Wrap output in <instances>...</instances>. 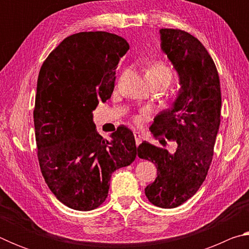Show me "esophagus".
Segmentation results:
<instances>
[{
	"label": "esophagus",
	"mask_w": 249,
	"mask_h": 249,
	"mask_svg": "<svg viewBox=\"0 0 249 249\" xmlns=\"http://www.w3.org/2000/svg\"><path fill=\"white\" fill-rule=\"evenodd\" d=\"M134 137H135V141H136V145L138 146L142 142V135L138 132H134Z\"/></svg>",
	"instance_id": "obj_1"
}]
</instances>
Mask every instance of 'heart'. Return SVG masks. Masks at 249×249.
<instances>
[{"mask_svg": "<svg viewBox=\"0 0 249 249\" xmlns=\"http://www.w3.org/2000/svg\"><path fill=\"white\" fill-rule=\"evenodd\" d=\"M146 78H154V79H160L163 80L168 83L171 82L172 80V71L167 65L163 62H155L154 65H151L148 69L146 70ZM141 117H136V122H140Z\"/></svg>", "mask_w": 249, "mask_h": 249, "instance_id": "obj_1", "label": "heart"}]
</instances>
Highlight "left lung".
<instances>
[{
  "mask_svg": "<svg viewBox=\"0 0 249 249\" xmlns=\"http://www.w3.org/2000/svg\"><path fill=\"white\" fill-rule=\"evenodd\" d=\"M160 47L179 75L180 89L170 108L154 119L155 137L176 142L174 153L144 142L138 146L142 159L157 167V178L145 188L156 206L174 209L196 195L212 161L221 123L220 78L213 59L201 41L180 29L161 28ZM166 144L165 138H159Z\"/></svg>",
  "mask_w": 249,
  "mask_h": 249,
  "instance_id": "obj_1",
  "label": "left lung"
}]
</instances>
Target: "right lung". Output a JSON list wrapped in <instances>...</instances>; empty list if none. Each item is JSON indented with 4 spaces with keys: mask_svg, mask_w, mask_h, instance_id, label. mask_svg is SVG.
Segmentation results:
<instances>
[{
    "mask_svg": "<svg viewBox=\"0 0 249 249\" xmlns=\"http://www.w3.org/2000/svg\"><path fill=\"white\" fill-rule=\"evenodd\" d=\"M129 45L107 32L67 37L41 66L34 109L41 174L70 209L94 210L107 199L115 170L137 155L135 137L120 126L111 141L96 133L93 109L114 90L115 69Z\"/></svg>",
    "mask_w": 249,
    "mask_h": 249,
    "instance_id": "1",
    "label": "right lung"
}]
</instances>
